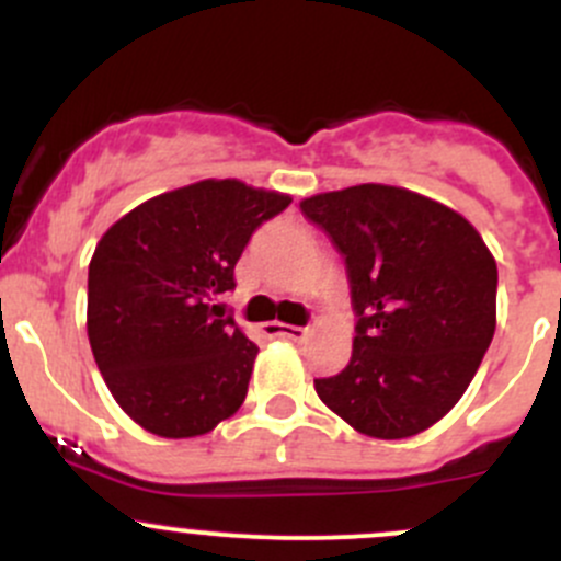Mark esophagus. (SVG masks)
I'll list each match as a JSON object with an SVG mask.
<instances>
[{
    "label": "esophagus",
    "instance_id": "34e87169",
    "mask_svg": "<svg viewBox=\"0 0 561 561\" xmlns=\"http://www.w3.org/2000/svg\"><path fill=\"white\" fill-rule=\"evenodd\" d=\"M263 331L268 336H279V339H290V342H304L307 339V328H298V325H285V322H265Z\"/></svg>",
    "mask_w": 561,
    "mask_h": 561
}]
</instances>
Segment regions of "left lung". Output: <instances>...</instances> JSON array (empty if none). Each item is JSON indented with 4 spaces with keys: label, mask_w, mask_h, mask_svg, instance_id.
<instances>
[{
    "label": "left lung",
    "mask_w": 561,
    "mask_h": 561,
    "mask_svg": "<svg viewBox=\"0 0 561 561\" xmlns=\"http://www.w3.org/2000/svg\"><path fill=\"white\" fill-rule=\"evenodd\" d=\"M347 263L358 312L350 364L317 396L355 432L407 439L443 421L496 328V260L445 203L388 184L304 197Z\"/></svg>",
    "instance_id": "obj_1"
}]
</instances>
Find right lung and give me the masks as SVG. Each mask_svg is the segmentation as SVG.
Returning a JSON list of instances; mask_svg holds the SVG:
<instances>
[{"label":"right lung","mask_w":561,"mask_h":561,"mask_svg":"<svg viewBox=\"0 0 561 561\" xmlns=\"http://www.w3.org/2000/svg\"><path fill=\"white\" fill-rule=\"evenodd\" d=\"M293 197L239 179L162 192L105 230L89 263L87 333L116 404L165 439L244 404L257 344L219 312L254 228Z\"/></svg>","instance_id":"1"}]
</instances>
